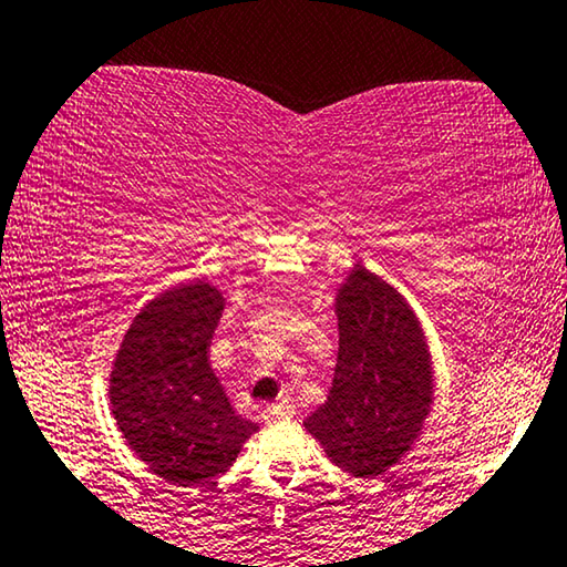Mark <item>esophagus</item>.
<instances>
[{
  "label": "esophagus",
  "mask_w": 567,
  "mask_h": 567,
  "mask_svg": "<svg viewBox=\"0 0 567 567\" xmlns=\"http://www.w3.org/2000/svg\"><path fill=\"white\" fill-rule=\"evenodd\" d=\"M295 413V409L287 401H280V403H272V405H267V411H265V416L269 419V421H282V419H290Z\"/></svg>",
  "instance_id": "1"
}]
</instances>
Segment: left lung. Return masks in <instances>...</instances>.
<instances>
[{
  "mask_svg": "<svg viewBox=\"0 0 567 567\" xmlns=\"http://www.w3.org/2000/svg\"><path fill=\"white\" fill-rule=\"evenodd\" d=\"M339 357L323 405L306 419L331 462L385 475L419 440L434 403L426 337L393 285L357 265L337 292Z\"/></svg>",
  "mask_w": 567,
  "mask_h": 567,
  "instance_id": "left-lung-1",
  "label": "left lung"
}]
</instances>
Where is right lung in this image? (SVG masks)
<instances>
[{
  "label": "right lung",
  "instance_id": "obj_1",
  "mask_svg": "<svg viewBox=\"0 0 567 567\" xmlns=\"http://www.w3.org/2000/svg\"><path fill=\"white\" fill-rule=\"evenodd\" d=\"M220 313L210 282L172 287L133 318L110 374L123 440L151 473L185 488L226 473L259 429L234 411L207 360Z\"/></svg>",
  "mask_w": 567,
  "mask_h": 567
}]
</instances>
